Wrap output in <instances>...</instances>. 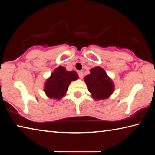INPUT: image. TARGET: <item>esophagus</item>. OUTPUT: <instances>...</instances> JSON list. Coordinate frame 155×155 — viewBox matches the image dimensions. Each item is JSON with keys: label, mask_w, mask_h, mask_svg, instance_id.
I'll return each mask as SVG.
<instances>
[{"label": "esophagus", "mask_w": 155, "mask_h": 155, "mask_svg": "<svg viewBox=\"0 0 155 155\" xmlns=\"http://www.w3.org/2000/svg\"><path fill=\"white\" fill-rule=\"evenodd\" d=\"M78 77H79L80 78H83V73L82 72L79 71L78 72Z\"/></svg>", "instance_id": "obj_1"}]
</instances>
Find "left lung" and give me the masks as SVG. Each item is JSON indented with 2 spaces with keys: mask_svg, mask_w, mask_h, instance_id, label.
I'll use <instances>...</instances> for the list:
<instances>
[{
  "mask_svg": "<svg viewBox=\"0 0 155 155\" xmlns=\"http://www.w3.org/2000/svg\"><path fill=\"white\" fill-rule=\"evenodd\" d=\"M88 90L94 99H105L114 91V84L101 67L90 70V74L85 77Z\"/></svg>",
  "mask_w": 155,
  "mask_h": 155,
  "instance_id": "1",
  "label": "left lung"
}]
</instances>
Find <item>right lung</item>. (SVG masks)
I'll return each instance as SVG.
<instances>
[{
	"instance_id": "1",
	"label": "right lung",
	"mask_w": 155,
	"mask_h": 155,
	"mask_svg": "<svg viewBox=\"0 0 155 155\" xmlns=\"http://www.w3.org/2000/svg\"><path fill=\"white\" fill-rule=\"evenodd\" d=\"M77 78V72H68L64 67L59 66L54 70L47 80L44 90L50 98L60 99L65 95L70 82Z\"/></svg>"
}]
</instances>
